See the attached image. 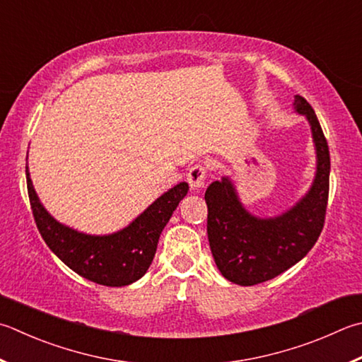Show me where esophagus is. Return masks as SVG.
I'll return each instance as SVG.
<instances>
[{
	"label": "esophagus",
	"instance_id": "34e87169",
	"mask_svg": "<svg viewBox=\"0 0 362 362\" xmlns=\"http://www.w3.org/2000/svg\"><path fill=\"white\" fill-rule=\"evenodd\" d=\"M204 178H206V168L203 165H194L187 173V182L192 189H202L204 186Z\"/></svg>",
	"mask_w": 362,
	"mask_h": 362
}]
</instances>
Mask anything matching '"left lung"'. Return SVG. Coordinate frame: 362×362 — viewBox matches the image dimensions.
Instances as JSON below:
<instances>
[{"label":"left lung","instance_id":"8db88e82","mask_svg":"<svg viewBox=\"0 0 362 362\" xmlns=\"http://www.w3.org/2000/svg\"><path fill=\"white\" fill-rule=\"evenodd\" d=\"M295 112L308 119L315 146V176L291 208L272 217L252 214L230 176L204 192L208 240L217 268L230 282L249 287L274 279L308 255L323 230L329 194V148L308 100L295 96Z\"/></svg>","mask_w":362,"mask_h":362}]
</instances>
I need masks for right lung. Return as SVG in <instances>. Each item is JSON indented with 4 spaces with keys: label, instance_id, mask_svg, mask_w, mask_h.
Returning <instances> with one entry per match:
<instances>
[{
    "label": "right lung",
    "instance_id": "add662e5",
    "mask_svg": "<svg viewBox=\"0 0 362 362\" xmlns=\"http://www.w3.org/2000/svg\"><path fill=\"white\" fill-rule=\"evenodd\" d=\"M26 184L34 221L50 250L81 277L107 287H124L145 276L163 227L189 190L187 182L176 184L127 227L110 235H88L58 222L44 208L34 190L28 167Z\"/></svg>",
    "mask_w": 362,
    "mask_h": 362
}]
</instances>
